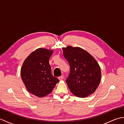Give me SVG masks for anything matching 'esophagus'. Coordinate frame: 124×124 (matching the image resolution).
Returning <instances> with one entry per match:
<instances>
[{"instance_id":"esophagus-1","label":"esophagus","mask_w":124,"mask_h":124,"mask_svg":"<svg viewBox=\"0 0 124 124\" xmlns=\"http://www.w3.org/2000/svg\"><path fill=\"white\" fill-rule=\"evenodd\" d=\"M58 78H59V79L60 80H61L63 79V76H60V77H58Z\"/></svg>"}]
</instances>
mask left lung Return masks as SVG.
Wrapping results in <instances>:
<instances>
[{
	"label": "left lung",
	"mask_w": 124,
	"mask_h": 124,
	"mask_svg": "<svg viewBox=\"0 0 124 124\" xmlns=\"http://www.w3.org/2000/svg\"><path fill=\"white\" fill-rule=\"evenodd\" d=\"M62 50L70 67L66 83L71 92L79 97L94 93L101 78V68L96 60L80 47L68 46Z\"/></svg>",
	"instance_id": "left-lung-1"
}]
</instances>
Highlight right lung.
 <instances>
[{"instance_id": "obj_1", "label": "right lung", "mask_w": 124, "mask_h": 124, "mask_svg": "<svg viewBox=\"0 0 124 124\" xmlns=\"http://www.w3.org/2000/svg\"><path fill=\"white\" fill-rule=\"evenodd\" d=\"M53 51L38 48L26 58L21 69V78L28 92L43 97L52 92L59 79L51 73L49 59Z\"/></svg>"}]
</instances>
